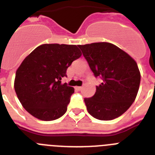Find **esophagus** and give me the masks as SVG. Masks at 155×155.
I'll list each match as a JSON object with an SVG mask.
<instances>
[{
	"label": "esophagus",
	"instance_id": "obj_1",
	"mask_svg": "<svg viewBox=\"0 0 155 155\" xmlns=\"http://www.w3.org/2000/svg\"><path fill=\"white\" fill-rule=\"evenodd\" d=\"M75 89L78 91H81L82 89V87L81 86H77V87H75Z\"/></svg>",
	"mask_w": 155,
	"mask_h": 155
}]
</instances>
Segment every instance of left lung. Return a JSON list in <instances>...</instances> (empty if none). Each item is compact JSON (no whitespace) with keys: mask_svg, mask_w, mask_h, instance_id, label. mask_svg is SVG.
Wrapping results in <instances>:
<instances>
[{"mask_svg":"<svg viewBox=\"0 0 155 155\" xmlns=\"http://www.w3.org/2000/svg\"><path fill=\"white\" fill-rule=\"evenodd\" d=\"M78 47L94 76L101 78L93 97L84 98L87 111L101 120L120 117L137 97L140 81L137 63L128 54L108 42Z\"/></svg>","mask_w":155,"mask_h":155,"instance_id":"1","label":"left lung"}]
</instances>
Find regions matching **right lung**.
<instances>
[{
  "instance_id": "add662e5",
  "label": "right lung",
  "mask_w": 155,
  "mask_h": 155,
  "mask_svg": "<svg viewBox=\"0 0 155 155\" xmlns=\"http://www.w3.org/2000/svg\"><path fill=\"white\" fill-rule=\"evenodd\" d=\"M81 54L76 45L45 44L25 58L16 71L15 90L28 113L46 121L64 114L74 89L61 79Z\"/></svg>"
}]
</instances>
